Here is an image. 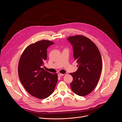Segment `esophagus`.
Instances as JSON below:
<instances>
[{"instance_id":"34e87169","label":"esophagus","mask_w":122,"mask_h":122,"mask_svg":"<svg viewBox=\"0 0 122 122\" xmlns=\"http://www.w3.org/2000/svg\"><path fill=\"white\" fill-rule=\"evenodd\" d=\"M63 75H64V74H61V73H60V72H58V76L59 77H61V76H63Z\"/></svg>"}]
</instances>
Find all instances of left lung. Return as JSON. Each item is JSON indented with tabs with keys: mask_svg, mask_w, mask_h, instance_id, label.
<instances>
[{
	"mask_svg": "<svg viewBox=\"0 0 122 122\" xmlns=\"http://www.w3.org/2000/svg\"><path fill=\"white\" fill-rule=\"evenodd\" d=\"M68 41L73 47L74 57L78 69L70 73L73 80L72 91L80 96L90 93L99 82L102 70V59L98 47L88 38L80 35L69 36Z\"/></svg>",
	"mask_w": 122,
	"mask_h": 122,
	"instance_id": "8db88e82",
	"label": "left lung"
}]
</instances>
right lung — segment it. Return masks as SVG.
Listing matches in <instances>:
<instances>
[{
    "instance_id": "add662e5",
    "label": "right lung",
    "mask_w": 122,
    "mask_h": 122,
    "mask_svg": "<svg viewBox=\"0 0 122 122\" xmlns=\"http://www.w3.org/2000/svg\"><path fill=\"white\" fill-rule=\"evenodd\" d=\"M54 44L51 41L43 40L29 45L19 62L20 82L30 95L39 99L51 95L58 81L57 74H51L42 68L47 58V48Z\"/></svg>"
}]
</instances>
